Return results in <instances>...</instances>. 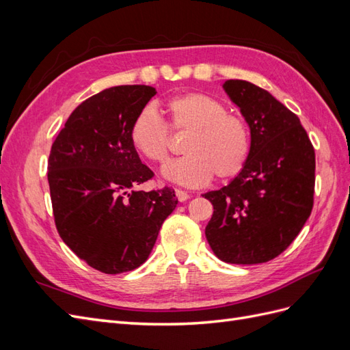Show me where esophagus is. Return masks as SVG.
I'll return each instance as SVG.
<instances>
[{
	"label": "esophagus",
	"mask_w": 350,
	"mask_h": 350,
	"mask_svg": "<svg viewBox=\"0 0 350 350\" xmlns=\"http://www.w3.org/2000/svg\"><path fill=\"white\" fill-rule=\"evenodd\" d=\"M175 194H176L178 200L181 201V203H184V201H187L189 198V194L187 191H183V189H176Z\"/></svg>",
	"instance_id": "34e87169"
}]
</instances>
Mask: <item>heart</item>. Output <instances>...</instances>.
I'll use <instances>...</instances> for the list:
<instances>
[{"instance_id":"heart-1","label":"heart","mask_w":350,"mask_h":350,"mask_svg":"<svg viewBox=\"0 0 350 350\" xmlns=\"http://www.w3.org/2000/svg\"><path fill=\"white\" fill-rule=\"evenodd\" d=\"M163 108L172 130L189 133L183 149L185 156L163 167L166 179L200 187L213 175L225 181L242 171L250 153V131L242 116L228 112L224 102L201 92L176 94ZM130 143L149 162L163 163L167 159V126L150 105L135 115Z\"/></svg>"}]
</instances>
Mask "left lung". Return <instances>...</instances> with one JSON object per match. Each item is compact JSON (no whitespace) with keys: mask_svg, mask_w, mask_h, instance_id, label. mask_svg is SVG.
<instances>
[{"mask_svg":"<svg viewBox=\"0 0 350 350\" xmlns=\"http://www.w3.org/2000/svg\"><path fill=\"white\" fill-rule=\"evenodd\" d=\"M224 90L250 126V153L232 181L203 194L213 204L206 238L230 264L273 260L298 237L314 203L315 153L298 116L245 80Z\"/></svg>","mask_w":350,"mask_h":350,"instance_id":"8db88e82","label":"left lung"}]
</instances>
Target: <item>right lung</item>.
Here are the masks:
<instances>
[{
  "label": "right lung",
  "instance_id": "1",
  "mask_svg": "<svg viewBox=\"0 0 350 350\" xmlns=\"http://www.w3.org/2000/svg\"><path fill=\"white\" fill-rule=\"evenodd\" d=\"M154 94L144 84L99 92L71 112L51 149L58 234L79 258L107 274L140 267L178 204L171 188L137 189L153 172L131 146L130 129Z\"/></svg>",
  "mask_w": 350,
  "mask_h": 350
}]
</instances>
